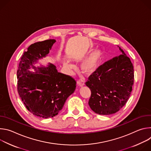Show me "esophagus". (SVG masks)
<instances>
[{
  "mask_svg": "<svg viewBox=\"0 0 151 151\" xmlns=\"http://www.w3.org/2000/svg\"><path fill=\"white\" fill-rule=\"evenodd\" d=\"M77 85L78 86H79L80 87H82L85 85V83H84V82L82 81H77Z\"/></svg>",
  "mask_w": 151,
  "mask_h": 151,
  "instance_id": "34e87169",
  "label": "esophagus"
}]
</instances>
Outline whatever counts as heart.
Listing matches in <instances>:
<instances>
[{"label":"heart","instance_id":"heart-1","mask_svg":"<svg viewBox=\"0 0 151 151\" xmlns=\"http://www.w3.org/2000/svg\"><path fill=\"white\" fill-rule=\"evenodd\" d=\"M103 57V52L101 50H96L91 52L81 63L80 68L82 73L87 76L93 75L99 69ZM64 66L69 71L75 69L73 64L68 61L64 63Z\"/></svg>","mask_w":151,"mask_h":151}]
</instances>
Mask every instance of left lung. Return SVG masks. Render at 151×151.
<instances>
[{"instance_id":"left-lung-1","label":"left lung","mask_w":151,"mask_h":151,"mask_svg":"<svg viewBox=\"0 0 151 151\" xmlns=\"http://www.w3.org/2000/svg\"><path fill=\"white\" fill-rule=\"evenodd\" d=\"M118 47L121 55L100 66L85 83L91 91L88 104L99 115H108L119 111L132 91L133 66L124 51Z\"/></svg>"}]
</instances>
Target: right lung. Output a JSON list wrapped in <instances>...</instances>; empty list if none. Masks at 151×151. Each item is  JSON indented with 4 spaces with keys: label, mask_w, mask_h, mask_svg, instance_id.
<instances>
[{
    "label": "right lung",
    "mask_w": 151,
    "mask_h": 151,
    "mask_svg": "<svg viewBox=\"0 0 151 151\" xmlns=\"http://www.w3.org/2000/svg\"><path fill=\"white\" fill-rule=\"evenodd\" d=\"M55 42L49 39L32 44L21 57L17 70L21 100L30 112L44 118L56 116L76 89L75 79L58 72L53 64L36 65L48 55Z\"/></svg>",
    "instance_id": "right-lung-1"
}]
</instances>
